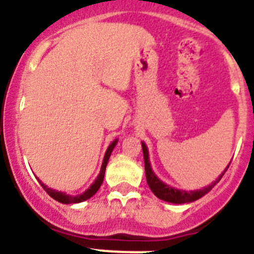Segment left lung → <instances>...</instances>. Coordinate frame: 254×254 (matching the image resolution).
I'll use <instances>...</instances> for the list:
<instances>
[{
	"label": "left lung",
	"mask_w": 254,
	"mask_h": 254,
	"mask_svg": "<svg viewBox=\"0 0 254 254\" xmlns=\"http://www.w3.org/2000/svg\"><path fill=\"white\" fill-rule=\"evenodd\" d=\"M142 152H143V160H145V174H146V181L147 185H149L150 190H152V193L155 196L158 197V198L163 199V201H167V202H172V203H188V202H193L196 199L201 198L202 196H205L206 193H208L214 186L216 183H219V181L223 178V176L225 174V172L228 170V167L225 168L221 174H220L219 178L210 185L208 187L202 188V190H176V188L170 187V186L165 185L158 177L155 176V173L152 172L151 165H150V160H149V151H147L146 145L142 142Z\"/></svg>",
	"instance_id": "8db88e82"
}]
</instances>
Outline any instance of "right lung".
Wrapping results in <instances>:
<instances>
[{"mask_svg":"<svg viewBox=\"0 0 254 254\" xmlns=\"http://www.w3.org/2000/svg\"><path fill=\"white\" fill-rule=\"evenodd\" d=\"M117 142H118V140H114L113 142L109 145V147H108L107 151H105L104 159H103V164H102V168H100L99 176L96 177V179L94 181L93 185L87 188L84 193L77 194V196H69V194H66L64 192H58V190H52V188H49L48 186H46L40 181H39V183L42 185V187L44 188V190H46L47 193H48L52 198H55L56 201H58V202H61V203H67V205H68V203H78V202H82V201H86V199H89L90 197H93L94 194L98 192V190L100 188V186H102L103 179H104L105 168H107L108 160H109V156H111L112 151H113V149H114V146L117 145Z\"/></svg>","mask_w":254,"mask_h":254,"instance_id":"right-lung-1","label":"right lung"}]
</instances>
